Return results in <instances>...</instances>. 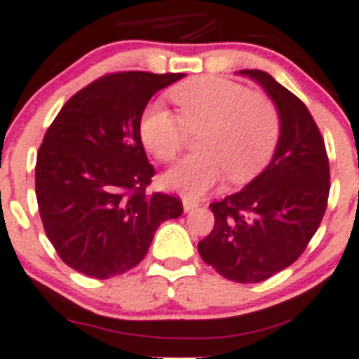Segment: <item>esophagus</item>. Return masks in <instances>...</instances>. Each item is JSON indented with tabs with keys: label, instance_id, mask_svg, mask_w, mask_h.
<instances>
[{
	"label": "esophagus",
	"instance_id": "esophagus-1",
	"mask_svg": "<svg viewBox=\"0 0 359 359\" xmlns=\"http://www.w3.org/2000/svg\"><path fill=\"white\" fill-rule=\"evenodd\" d=\"M182 205H184V210L191 211V210L198 208L199 201H198V199H192V198H184L182 199Z\"/></svg>",
	"mask_w": 359,
	"mask_h": 359
}]
</instances>
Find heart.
<instances>
[{
	"label": "heart",
	"mask_w": 359,
	"mask_h": 359,
	"mask_svg": "<svg viewBox=\"0 0 359 359\" xmlns=\"http://www.w3.org/2000/svg\"><path fill=\"white\" fill-rule=\"evenodd\" d=\"M179 115L151 103L139 120L144 148L161 163L182 153L189 134L199 135L194 156L184 158L163 177L168 189L199 198L224 180L244 184L269 163L280 135V116L273 103L239 82L198 77L172 90Z\"/></svg>",
	"instance_id": "obj_1"
}]
</instances>
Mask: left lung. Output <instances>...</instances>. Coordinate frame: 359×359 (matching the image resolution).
<instances>
[{
    "instance_id": "obj_1",
    "label": "left lung",
    "mask_w": 359,
    "mask_h": 359,
    "mask_svg": "<svg viewBox=\"0 0 359 359\" xmlns=\"http://www.w3.org/2000/svg\"><path fill=\"white\" fill-rule=\"evenodd\" d=\"M277 104L280 137L270 165L243 191L211 203L215 225L198 244L222 277L256 284L292 265L325 215L330 167L306 104L263 70H243Z\"/></svg>"
}]
</instances>
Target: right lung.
I'll return each instance as SVG.
<instances>
[{"label":"right lung","mask_w":359,"mask_h":359,"mask_svg":"<svg viewBox=\"0 0 359 359\" xmlns=\"http://www.w3.org/2000/svg\"><path fill=\"white\" fill-rule=\"evenodd\" d=\"M184 74L113 72L67 101L36 161V198L48 239L88 277L126 273L144 259L158 227L184 213L179 196L149 194L139 120L156 90Z\"/></svg>","instance_id":"right-lung-1"}]
</instances>
